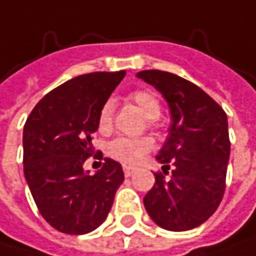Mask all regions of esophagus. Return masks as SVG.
<instances>
[{
	"label": "esophagus",
	"instance_id": "esophagus-1",
	"mask_svg": "<svg viewBox=\"0 0 256 256\" xmlns=\"http://www.w3.org/2000/svg\"><path fill=\"white\" fill-rule=\"evenodd\" d=\"M122 169H124V174H125L126 178H130L131 174H134V170H136L132 166H126V164H124V168H122Z\"/></svg>",
	"mask_w": 256,
	"mask_h": 256
}]
</instances>
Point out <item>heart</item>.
I'll return each mask as SVG.
<instances>
[{"label":"heart","mask_w":256,"mask_h":256,"mask_svg":"<svg viewBox=\"0 0 256 256\" xmlns=\"http://www.w3.org/2000/svg\"><path fill=\"white\" fill-rule=\"evenodd\" d=\"M126 100L134 103L141 110V114L146 118H148L147 124L150 128L154 130L160 126L158 116L162 112V104L153 92L147 88H137L126 96ZM112 122H114V104L112 102H106L102 104L98 114V130L103 134L109 132L112 130ZM152 147H153V141L147 137H118L109 142L108 153L124 163L134 164L140 162L146 153H148Z\"/></svg>","instance_id":"b5f03b06"}]
</instances>
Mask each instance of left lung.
I'll list each match as a JSON object with an SVG mask.
<instances>
[{"mask_svg": "<svg viewBox=\"0 0 256 256\" xmlns=\"http://www.w3.org/2000/svg\"><path fill=\"white\" fill-rule=\"evenodd\" d=\"M137 77L163 94L172 115L168 141L156 156L163 172L154 174L144 207L166 230L196 228L214 214L224 195L230 156L228 115L202 88L176 74L146 70Z\"/></svg>", "mask_w": 256, "mask_h": 256, "instance_id": "1", "label": "left lung"}]
</instances>
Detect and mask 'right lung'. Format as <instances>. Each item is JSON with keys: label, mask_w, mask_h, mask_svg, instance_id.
<instances>
[{"label": "right lung", "mask_w": 256, "mask_h": 256, "mask_svg": "<svg viewBox=\"0 0 256 256\" xmlns=\"http://www.w3.org/2000/svg\"><path fill=\"white\" fill-rule=\"evenodd\" d=\"M124 77L125 71H116L71 78L44 96L24 124L28 188L42 217L62 233L84 234L99 228L124 182L122 166L109 157L93 176L82 169L96 153L92 140L99 109Z\"/></svg>", "instance_id": "1"}]
</instances>
